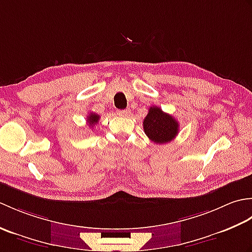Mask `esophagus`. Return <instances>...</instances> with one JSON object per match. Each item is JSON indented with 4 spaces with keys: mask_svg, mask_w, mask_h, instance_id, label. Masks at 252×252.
Listing matches in <instances>:
<instances>
[{
    "mask_svg": "<svg viewBox=\"0 0 252 252\" xmlns=\"http://www.w3.org/2000/svg\"><path fill=\"white\" fill-rule=\"evenodd\" d=\"M117 114L119 115L120 117H127V116H130V114H131V110H130V109H122V110H118Z\"/></svg>",
    "mask_w": 252,
    "mask_h": 252,
    "instance_id": "1",
    "label": "esophagus"
}]
</instances>
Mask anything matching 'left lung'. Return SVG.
Masks as SVG:
<instances>
[{
  "mask_svg": "<svg viewBox=\"0 0 252 252\" xmlns=\"http://www.w3.org/2000/svg\"><path fill=\"white\" fill-rule=\"evenodd\" d=\"M143 126L149 140L156 144L171 142L179 133V122L156 106L149 108L148 114L144 119Z\"/></svg>",
  "mask_w": 252,
  "mask_h": 252,
  "instance_id": "8db88e82",
  "label": "left lung"
}]
</instances>
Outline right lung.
I'll use <instances>...</instances> for the list:
<instances>
[{"instance_id": "right-lung-1", "label": "right lung", "mask_w": 252, "mask_h": 252, "mask_svg": "<svg viewBox=\"0 0 252 252\" xmlns=\"http://www.w3.org/2000/svg\"><path fill=\"white\" fill-rule=\"evenodd\" d=\"M98 120H99V115L94 114V112H91V114L87 118V121L89 123V126H92V127H93L94 125H96V123L98 122Z\"/></svg>"}]
</instances>
